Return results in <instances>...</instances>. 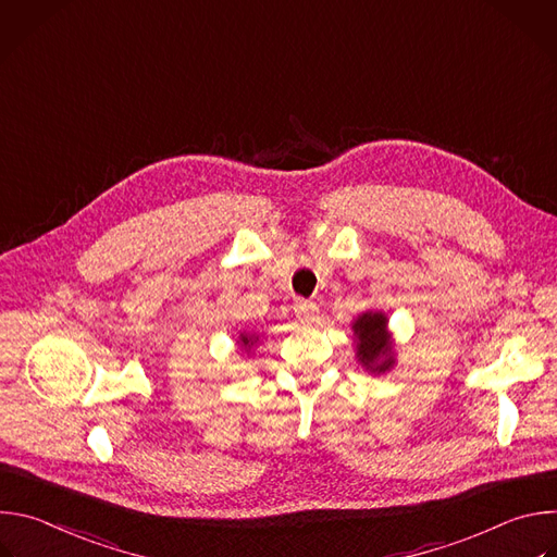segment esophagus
I'll list each match as a JSON object with an SVG mask.
<instances>
[{"label":"esophagus","instance_id":"esophagus-1","mask_svg":"<svg viewBox=\"0 0 557 557\" xmlns=\"http://www.w3.org/2000/svg\"><path fill=\"white\" fill-rule=\"evenodd\" d=\"M293 308H295V314L299 317L301 322H312L314 314L320 312V308H317V304H312V301H308V299H297Z\"/></svg>","mask_w":557,"mask_h":557}]
</instances>
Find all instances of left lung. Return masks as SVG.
Here are the masks:
<instances>
[{
    "instance_id": "left-lung-1",
    "label": "left lung",
    "mask_w": 557,
    "mask_h": 557,
    "mask_svg": "<svg viewBox=\"0 0 557 557\" xmlns=\"http://www.w3.org/2000/svg\"><path fill=\"white\" fill-rule=\"evenodd\" d=\"M385 314L381 312H366L355 322V335L359 339L357 344V357L359 361L370 370H387L392 366L389 359V339L385 335Z\"/></svg>"
}]
</instances>
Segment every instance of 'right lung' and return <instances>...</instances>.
<instances>
[{"instance_id": "right-lung-1", "label": "right lung", "mask_w": 557, "mask_h": 557, "mask_svg": "<svg viewBox=\"0 0 557 557\" xmlns=\"http://www.w3.org/2000/svg\"><path fill=\"white\" fill-rule=\"evenodd\" d=\"M240 337H243V344H245V346H253V342H251L247 335H240Z\"/></svg>"}]
</instances>
